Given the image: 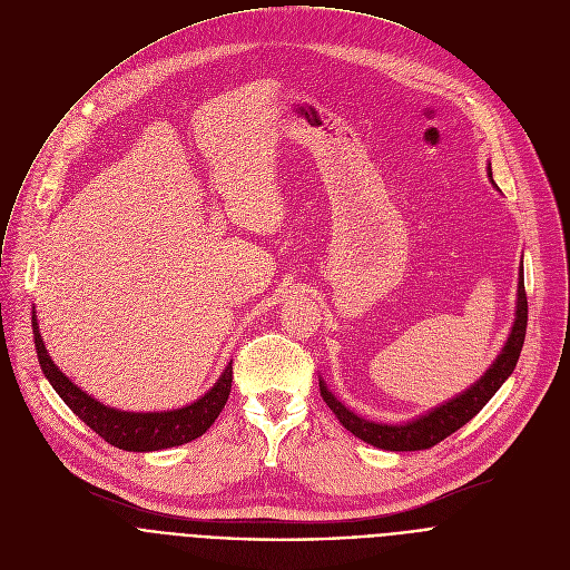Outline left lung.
<instances>
[{
    "label": "left lung",
    "mask_w": 570,
    "mask_h": 570,
    "mask_svg": "<svg viewBox=\"0 0 570 570\" xmlns=\"http://www.w3.org/2000/svg\"><path fill=\"white\" fill-rule=\"evenodd\" d=\"M490 176H492V169H490ZM525 330H528V297H525V284H523V268H521L514 327H512V334H510L501 356L494 361V365L490 370L484 372V376H480L478 383H473L466 392L451 399L449 403L440 405V409H435L433 413H429L415 422H409V424H399V426L390 424L387 426V424H376V422L354 415L327 390V385H324L322 381H320V394L324 401H327L334 415L341 420V424L350 433H354L356 438H361L363 442H367L372 446H379L385 451L431 449L438 442H442L444 438H449L451 433H455L458 429H462L469 420H473L482 411V405L497 394V390L514 372L517 361L523 350Z\"/></svg>",
    "instance_id": "obj_1"
}]
</instances>
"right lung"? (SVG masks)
<instances>
[{
	"label": "right lung",
	"mask_w": 570,
	"mask_h": 570,
	"mask_svg": "<svg viewBox=\"0 0 570 570\" xmlns=\"http://www.w3.org/2000/svg\"><path fill=\"white\" fill-rule=\"evenodd\" d=\"M33 341L40 367L69 411L83 420L99 438L124 451H159L187 444L200 438L225 409L232 390V363L225 367L216 385L187 409L167 413H124L95 401L76 387L49 358L33 315Z\"/></svg>",
	"instance_id": "add662e5"
}]
</instances>
